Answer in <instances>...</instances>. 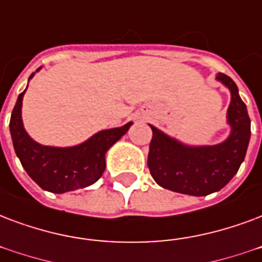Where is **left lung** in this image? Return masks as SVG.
I'll use <instances>...</instances> for the list:
<instances>
[{"mask_svg":"<svg viewBox=\"0 0 262 262\" xmlns=\"http://www.w3.org/2000/svg\"><path fill=\"white\" fill-rule=\"evenodd\" d=\"M217 81L231 92L227 122L231 135L215 145L192 147L180 143L149 125L152 140L149 144L148 169L157 184L174 192L205 196L217 192L236 174L246 155L250 140V118L236 83L223 73Z\"/></svg>","mask_w":262,"mask_h":262,"instance_id":"obj_1","label":"left lung"}]
</instances>
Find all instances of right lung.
Listing matches in <instances>:
<instances>
[{
  "instance_id": "1",
  "label": "right lung",
  "mask_w": 262,
  "mask_h": 262,
  "mask_svg": "<svg viewBox=\"0 0 262 262\" xmlns=\"http://www.w3.org/2000/svg\"><path fill=\"white\" fill-rule=\"evenodd\" d=\"M33 75L34 73L29 79ZM25 92L19 95L12 111L9 130L16 155L27 174L41 188L53 193L85 188L96 183L105 169V152L126 133L132 122L99 132L85 143L74 147L60 148L38 144L27 135L21 121Z\"/></svg>"
}]
</instances>
